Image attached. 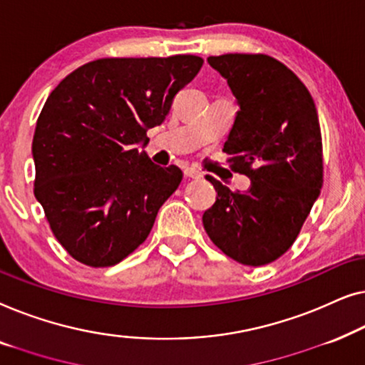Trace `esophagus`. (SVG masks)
<instances>
[{
	"mask_svg": "<svg viewBox=\"0 0 365 365\" xmlns=\"http://www.w3.org/2000/svg\"><path fill=\"white\" fill-rule=\"evenodd\" d=\"M183 173H185V177H188V178H202L203 177L202 170H200V168H197V167H187L183 170Z\"/></svg>",
	"mask_w": 365,
	"mask_h": 365,
	"instance_id": "34e87169",
	"label": "esophagus"
}]
</instances>
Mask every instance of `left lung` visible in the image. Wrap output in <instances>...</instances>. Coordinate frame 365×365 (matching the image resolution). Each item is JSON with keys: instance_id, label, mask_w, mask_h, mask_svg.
<instances>
[{"instance_id": "1", "label": "left lung", "mask_w": 365, "mask_h": 365, "mask_svg": "<svg viewBox=\"0 0 365 365\" xmlns=\"http://www.w3.org/2000/svg\"><path fill=\"white\" fill-rule=\"evenodd\" d=\"M238 101L223 152L251 180L233 192L212 175L217 202L203 213L210 240L230 258L263 266L294 243L322 188V138L314 101L299 78L266 54L210 56Z\"/></svg>"}]
</instances>
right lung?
Masks as SVG:
<instances>
[{
  "instance_id": "1",
  "label": "right lung",
  "mask_w": 365,
  "mask_h": 365,
  "mask_svg": "<svg viewBox=\"0 0 365 365\" xmlns=\"http://www.w3.org/2000/svg\"><path fill=\"white\" fill-rule=\"evenodd\" d=\"M202 66L192 54L104 58L73 71L49 94L33 137L34 197L79 263L114 266L147 240L183 175L135 145L165 120Z\"/></svg>"
}]
</instances>
